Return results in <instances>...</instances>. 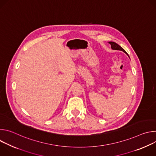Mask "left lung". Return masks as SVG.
I'll return each mask as SVG.
<instances>
[{
	"mask_svg": "<svg viewBox=\"0 0 156 156\" xmlns=\"http://www.w3.org/2000/svg\"><path fill=\"white\" fill-rule=\"evenodd\" d=\"M108 43L110 44L111 48H112V49H113V50H117V51H123V52H125V54H126V51H125L120 46H119V44H117V43H115V42H112V41L108 42ZM127 55L129 57V55H128V54H127Z\"/></svg>",
	"mask_w": 156,
	"mask_h": 156,
	"instance_id": "8db88e82",
	"label": "left lung"
}]
</instances>
